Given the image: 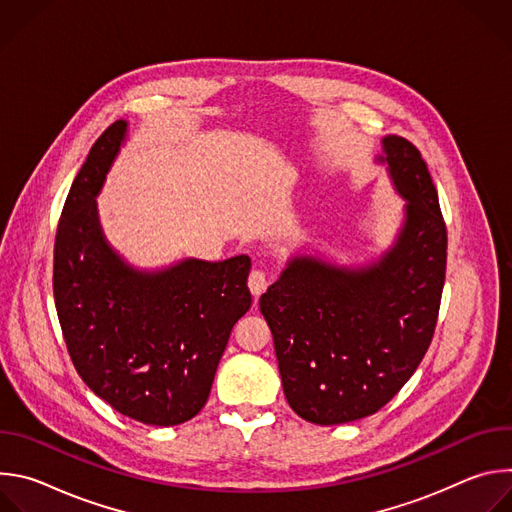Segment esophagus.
<instances>
[{"label": "esophagus", "mask_w": 512, "mask_h": 512, "mask_svg": "<svg viewBox=\"0 0 512 512\" xmlns=\"http://www.w3.org/2000/svg\"><path fill=\"white\" fill-rule=\"evenodd\" d=\"M249 289H251V294L255 296V298H259L263 291L267 289V285H269V277L265 275V271H261V269H255V271H251V275H249Z\"/></svg>", "instance_id": "esophagus-1"}]
</instances>
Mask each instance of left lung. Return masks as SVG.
<instances>
[{
  "label": "left lung",
  "instance_id": "left-lung-1",
  "mask_svg": "<svg viewBox=\"0 0 512 512\" xmlns=\"http://www.w3.org/2000/svg\"><path fill=\"white\" fill-rule=\"evenodd\" d=\"M375 164L405 200L387 249L362 261L291 253L261 296L285 399L302 419L340 425L377 413L429 348L446 277V227L413 143L381 139Z\"/></svg>",
  "mask_w": 512,
  "mask_h": 512
}]
</instances>
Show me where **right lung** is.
<instances>
[{
	"mask_svg": "<svg viewBox=\"0 0 512 512\" xmlns=\"http://www.w3.org/2000/svg\"><path fill=\"white\" fill-rule=\"evenodd\" d=\"M127 139L129 123L117 119L70 186L54 243V302L85 385L125 417L172 427L204 407L231 330L251 308V259L129 263L97 206Z\"/></svg>",
	"mask_w": 512,
	"mask_h": 512,
	"instance_id": "add662e5",
	"label": "right lung"
}]
</instances>
